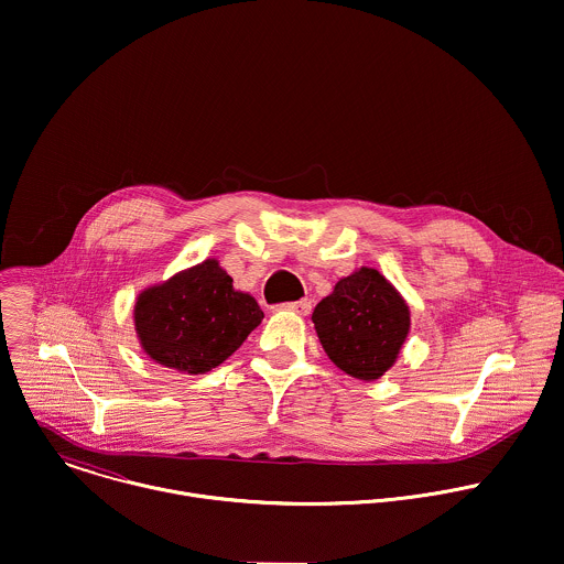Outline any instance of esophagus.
Masks as SVG:
<instances>
[{
  "instance_id": "1",
  "label": "esophagus",
  "mask_w": 564,
  "mask_h": 564,
  "mask_svg": "<svg viewBox=\"0 0 564 564\" xmlns=\"http://www.w3.org/2000/svg\"><path fill=\"white\" fill-rule=\"evenodd\" d=\"M276 310H285V312H294V314L305 316V314H310L312 303H310L307 299H303V301H296V303H283V305H276Z\"/></svg>"
}]
</instances>
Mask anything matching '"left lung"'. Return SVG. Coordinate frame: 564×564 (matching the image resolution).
Returning <instances> with one entry per match:
<instances>
[{"instance_id":"left-lung-1","label":"left lung","mask_w":564,"mask_h":564,"mask_svg":"<svg viewBox=\"0 0 564 564\" xmlns=\"http://www.w3.org/2000/svg\"><path fill=\"white\" fill-rule=\"evenodd\" d=\"M329 360L358 381H377L397 362L412 327L403 294L373 268L343 276L312 314Z\"/></svg>"}]
</instances>
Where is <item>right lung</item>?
Instances as JSON below:
<instances>
[{
    "label": "right lung",
    "mask_w": 564,
    "mask_h": 564,
    "mask_svg": "<svg viewBox=\"0 0 564 564\" xmlns=\"http://www.w3.org/2000/svg\"><path fill=\"white\" fill-rule=\"evenodd\" d=\"M132 318L148 358L181 373H206L243 345L263 312L252 294L235 290L217 259H206L141 290Z\"/></svg>",
    "instance_id": "right-lung-1"
}]
</instances>
